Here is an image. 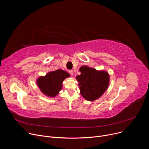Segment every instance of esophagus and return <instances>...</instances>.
I'll return each mask as SVG.
<instances>
[{
	"mask_svg": "<svg viewBox=\"0 0 149 149\" xmlns=\"http://www.w3.org/2000/svg\"><path fill=\"white\" fill-rule=\"evenodd\" d=\"M69 73H70L71 75H73L74 72H73V71H72V70H70V71H69Z\"/></svg>",
	"mask_w": 149,
	"mask_h": 149,
	"instance_id": "1",
	"label": "esophagus"
}]
</instances>
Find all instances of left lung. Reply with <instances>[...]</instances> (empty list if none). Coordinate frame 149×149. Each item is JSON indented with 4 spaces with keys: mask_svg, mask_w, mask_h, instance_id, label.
<instances>
[{
    "mask_svg": "<svg viewBox=\"0 0 149 149\" xmlns=\"http://www.w3.org/2000/svg\"><path fill=\"white\" fill-rule=\"evenodd\" d=\"M81 74L76 77L81 95L88 101L99 98L107 89L109 74L104 71L84 66L79 68Z\"/></svg>",
    "mask_w": 149,
    "mask_h": 149,
    "instance_id": "1",
    "label": "left lung"
}]
</instances>
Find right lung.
Returning a JSON list of instances; mask_svg holds the SVG:
<instances>
[{"mask_svg":"<svg viewBox=\"0 0 149 149\" xmlns=\"http://www.w3.org/2000/svg\"><path fill=\"white\" fill-rule=\"evenodd\" d=\"M70 74L62 70L48 73L45 77L37 79V84L41 92L50 97H55L62 89V83Z\"/></svg>","mask_w":149,"mask_h":149,"instance_id":"right-lung-1","label":"right lung"}]
</instances>
